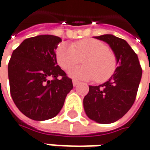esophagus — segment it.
<instances>
[{"instance_id": "1", "label": "esophagus", "mask_w": 150, "mask_h": 150, "mask_svg": "<svg viewBox=\"0 0 150 150\" xmlns=\"http://www.w3.org/2000/svg\"><path fill=\"white\" fill-rule=\"evenodd\" d=\"M78 84H79V81H78L73 80V86H77Z\"/></svg>"}]
</instances>
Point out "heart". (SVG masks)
I'll use <instances>...</instances> for the list:
<instances>
[{"label": "heart", "mask_w": 150, "mask_h": 150, "mask_svg": "<svg viewBox=\"0 0 150 150\" xmlns=\"http://www.w3.org/2000/svg\"><path fill=\"white\" fill-rule=\"evenodd\" d=\"M58 64L68 70L80 63L82 66L69 71V75L77 80H94L102 83L108 81L117 68V59L107 44L93 38H85L73 43L62 42L55 51Z\"/></svg>", "instance_id": "obj_1"}]
</instances>
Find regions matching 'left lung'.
I'll return each instance as SVG.
<instances>
[{"mask_svg":"<svg viewBox=\"0 0 150 150\" xmlns=\"http://www.w3.org/2000/svg\"><path fill=\"white\" fill-rule=\"evenodd\" d=\"M108 42L117 56L119 66L108 81L89 86L84 97L88 117L99 123H112L122 118L136 99L142 68L137 54L124 39L112 34L95 37Z\"/></svg>","mask_w":150,"mask_h":150,"instance_id":"8db88e82","label":"left lung"}]
</instances>
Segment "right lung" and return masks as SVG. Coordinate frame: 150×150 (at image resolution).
Segmentation results:
<instances>
[{
  "mask_svg": "<svg viewBox=\"0 0 150 150\" xmlns=\"http://www.w3.org/2000/svg\"><path fill=\"white\" fill-rule=\"evenodd\" d=\"M59 37L39 35L27 38L8 63L12 100L26 117L43 121L55 117L72 90V80L57 65L55 49Z\"/></svg>",
  "mask_w": 150,
  "mask_h": 150,
  "instance_id": "obj_1",
  "label": "right lung"
}]
</instances>
